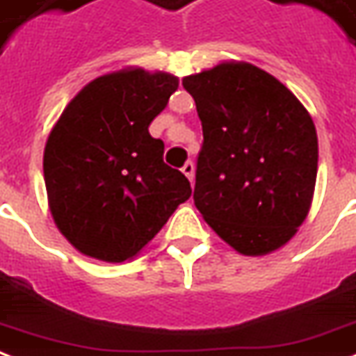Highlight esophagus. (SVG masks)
Returning <instances> with one entry per match:
<instances>
[{
    "instance_id": "obj_1",
    "label": "esophagus",
    "mask_w": 356,
    "mask_h": 356,
    "mask_svg": "<svg viewBox=\"0 0 356 356\" xmlns=\"http://www.w3.org/2000/svg\"><path fill=\"white\" fill-rule=\"evenodd\" d=\"M183 173H185L186 177L191 179V183H192V179H194V162H192V160H188V162L183 165Z\"/></svg>"
}]
</instances>
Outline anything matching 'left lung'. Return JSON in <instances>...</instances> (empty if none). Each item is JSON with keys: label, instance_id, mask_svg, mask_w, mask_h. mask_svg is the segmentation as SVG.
<instances>
[{"label": "left lung", "instance_id": "1", "mask_svg": "<svg viewBox=\"0 0 356 356\" xmlns=\"http://www.w3.org/2000/svg\"><path fill=\"white\" fill-rule=\"evenodd\" d=\"M202 120L194 204L241 254L262 257L309 213L318 143L309 113L285 84L245 62L183 79Z\"/></svg>", "mask_w": 356, "mask_h": 356}]
</instances>
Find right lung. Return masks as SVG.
<instances>
[{"instance_id": "right-lung-1", "label": "right lung", "mask_w": 356, "mask_h": 356, "mask_svg": "<svg viewBox=\"0 0 356 356\" xmlns=\"http://www.w3.org/2000/svg\"><path fill=\"white\" fill-rule=\"evenodd\" d=\"M170 73L120 70L94 79L58 118L44 145L52 218L75 249L124 262L191 198L188 179L164 164L149 126L177 90Z\"/></svg>"}]
</instances>
